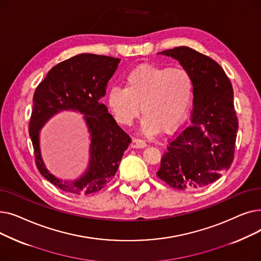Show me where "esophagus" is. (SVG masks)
Segmentation results:
<instances>
[{
	"label": "esophagus",
	"instance_id": "esophagus-1",
	"mask_svg": "<svg viewBox=\"0 0 261 261\" xmlns=\"http://www.w3.org/2000/svg\"><path fill=\"white\" fill-rule=\"evenodd\" d=\"M131 146L133 148H144V147L147 146V143L142 139H133V141L131 143Z\"/></svg>",
	"mask_w": 261,
	"mask_h": 261
}]
</instances>
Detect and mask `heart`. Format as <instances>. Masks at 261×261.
I'll use <instances>...</instances> for the list:
<instances>
[{
    "label": "heart",
    "instance_id": "b5f03b06",
    "mask_svg": "<svg viewBox=\"0 0 261 261\" xmlns=\"http://www.w3.org/2000/svg\"><path fill=\"white\" fill-rule=\"evenodd\" d=\"M194 95V82L181 67L142 65L125 78V89L108 93V106L121 125H131L141 112L142 128L155 133L169 131L185 117Z\"/></svg>",
    "mask_w": 261,
    "mask_h": 261
}]
</instances>
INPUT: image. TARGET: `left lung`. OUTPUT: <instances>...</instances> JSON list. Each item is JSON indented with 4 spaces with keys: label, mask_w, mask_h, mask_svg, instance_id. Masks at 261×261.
I'll return each mask as SVG.
<instances>
[{
    "label": "left lung",
    "mask_w": 261,
    "mask_h": 261,
    "mask_svg": "<svg viewBox=\"0 0 261 261\" xmlns=\"http://www.w3.org/2000/svg\"><path fill=\"white\" fill-rule=\"evenodd\" d=\"M159 54L176 59L189 73L194 109L189 125L168 141L156 175L174 189H201L217 181L234 161V91L223 68L208 56L187 46Z\"/></svg>",
    "instance_id": "1"
}]
</instances>
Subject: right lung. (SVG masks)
<instances>
[{"instance_id": "1", "label": "right lung", "mask_w": 261, "mask_h": 261, "mask_svg": "<svg viewBox=\"0 0 261 261\" xmlns=\"http://www.w3.org/2000/svg\"><path fill=\"white\" fill-rule=\"evenodd\" d=\"M119 61L102 55H77L55 65L35 91L30 135L36 165L46 180L65 193L91 195L101 190L114 177L123 152L131 143L130 136L100 102ZM62 109H76L85 114L91 136L89 168L73 182L62 181L49 173L38 146L39 129Z\"/></svg>"}]
</instances>
